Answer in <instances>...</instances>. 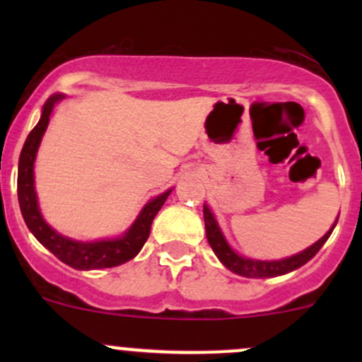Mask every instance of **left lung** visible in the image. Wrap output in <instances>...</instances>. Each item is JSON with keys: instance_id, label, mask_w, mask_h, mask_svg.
<instances>
[{"instance_id": "1", "label": "left lung", "mask_w": 362, "mask_h": 362, "mask_svg": "<svg viewBox=\"0 0 362 362\" xmlns=\"http://www.w3.org/2000/svg\"><path fill=\"white\" fill-rule=\"evenodd\" d=\"M203 217L204 229H206V240L208 243H210L211 250L217 255L218 261H221L229 272L236 273V275L240 276H245V279H269V276L286 275V273H291L294 272V269L301 268V266L306 264V262L320 250V247L327 242V238L331 236V233H333L334 226H337L338 222L337 218L334 224L329 228V231H327L322 238L317 240L313 245H310L308 249L298 252V254L291 255V257L276 259V261H262V259H252L247 257V255L238 254V252L229 245L224 233H222L221 226H218L217 218H215L214 211L210 210L208 204H203Z\"/></svg>"}]
</instances>
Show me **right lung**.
<instances>
[{"label":"right lung","instance_id":"obj_1","mask_svg":"<svg viewBox=\"0 0 362 362\" xmlns=\"http://www.w3.org/2000/svg\"><path fill=\"white\" fill-rule=\"evenodd\" d=\"M64 94H52L45 101L42 108V117L38 124L33 127L24 141V147L21 151L19 158V175H17V196H19V206L23 211V217L29 231L35 235V238L42 243L45 249H49L64 264L71 266L75 269H101L120 266L124 262L131 261L141 247L147 242L151 235V226L154 217L158 215L168 196L173 189H168L163 194L156 196L140 210L138 217L133 224L126 229V233L117 238L93 240V242H80L69 236L57 233L52 226L47 224L43 218L42 210L38 204V196L35 189V160L38 154L40 144L49 126L50 113L54 110V105L61 101Z\"/></svg>","mask_w":362,"mask_h":362}]
</instances>
